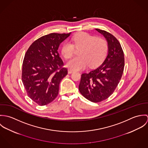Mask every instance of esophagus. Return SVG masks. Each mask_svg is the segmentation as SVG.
Returning a JSON list of instances; mask_svg holds the SVG:
<instances>
[{
  "mask_svg": "<svg viewBox=\"0 0 148 148\" xmlns=\"http://www.w3.org/2000/svg\"><path fill=\"white\" fill-rule=\"evenodd\" d=\"M73 72H74V71H73V70H71V69H68V73L69 74L72 73Z\"/></svg>",
  "mask_w": 148,
  "mask_h": 148,
  "instance_id": "34e87169",
  "label": "esophagus"
}]
</instances>
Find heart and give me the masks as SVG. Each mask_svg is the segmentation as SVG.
<instances>
[{
	"label": "heart",
	"mask_w": 148,
	"mask_h": 148,
	"mask_svg": "<svg viewBox=\"0 0 148 148\" xmlns=\"http://www.w3.org/2000/svg\"><path fill=\"white\" fill-rule=\"evenodd\" d=\"M72 42L66 41L62 47V53L65 59L71 58L74 52L75 47L81 49L79 57H76L67 62L66 66L74 71L82 70L89 64L91 67L96 66L101 63L108 53V45L106 40L82 32L75 35Z\"/></svg>",
	"instance_id": "obj_1"
}]
</instances>
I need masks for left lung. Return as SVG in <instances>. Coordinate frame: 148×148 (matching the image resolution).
<instances>
[{"mask_svg": "<svg viewBox=\"0 0 148 148\" xmlns=\"http://www.w3.org/2000/svg\"><path fill=\"white\" fill-rule=\"evenodd\" d=\"M96 30L107 41L108 55L100 65L82 75L79 89L85 98L98 103L108 99L119 84L124 68V55L120 43L113 35L106 31Z\"/></svg>", "mask_w": 148, "mask_h": 148, "instance_id": "1", "label": "left lung"}]
</instances>
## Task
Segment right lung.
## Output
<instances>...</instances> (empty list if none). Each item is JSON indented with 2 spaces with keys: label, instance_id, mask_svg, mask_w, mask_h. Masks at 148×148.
Instances as JSON below:
<instances>
[{
  "label": "right lung",
  "instance_id": "1",
  "mask_svg": "<svg viewBox=\"0 0 148 148\" xmlns=\"http://www.w3.org/2000/svg\"><path fill=\"white\" fill-rule=\"evenodd\" d=\"M71 33H52L33 42L27 51L22 66V82L29 97L45 106L58 96L59 84L67 75L60 58V44Z\"/></svg>",
  "mask_w": 148,
  "mask_h": 148
}]
</instances>
